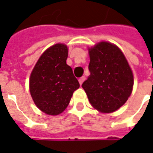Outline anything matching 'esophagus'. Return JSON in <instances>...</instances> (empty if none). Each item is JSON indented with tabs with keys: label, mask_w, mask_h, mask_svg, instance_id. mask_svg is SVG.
Listing matches in <instances>:
<instances>
[{
	"label": "esophagus",
	"mask_w": 153,
	"mask_h": 153,
	"mask_svg": "<svg viewBox=\"0 0 153 153\" xmlns=\"http://www.w3.org/2000/svg\"><path fill=\"white\" fill-rule=\"evenodd\" d=\"M85 80V76H81V77L79 79V83H80V85H82V83L84 82Z\"/></svg>",
	"instance_id": "34e87169"
}]
</instances>
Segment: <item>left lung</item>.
I'll use <instances>...</instances> for the list:
<instances>
[{
  "mask_svg": "<svg viewBox=\"0 0 153 153\" xmlns=\"http://www.w3.org/2000/svg\"><path fill=\"white\" fill-rule=\"evenodd\" d=\"M90 76L82 84L90 104L103 113L112 112L126 102L132 92V71L121 50L100 42L89 50Z\"/></svg>",
  "mask_w": 153,
  "mask_h": 153,
  "instance_id": "obj_1",
  "label": "left lung"
}]
</instances>
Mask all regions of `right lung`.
<instances>
[{"label": "right lung", "mask_w": 153, "mask_h": 153, "mask_svg": "<svg viewBox=\"0 0 153 153\" xmlns=\"http://www.w3.org/2000/svg\"><path fill=\"white\" fill-rule=\"evenodd\" d=\"M68 47L63 44L51 46L40 57L30 76L29 87L36 107L48 115L63 112L72 94L80 87L72 68L66 63Z\"/></svg>", "instance_id": "1"}]
</instances>
